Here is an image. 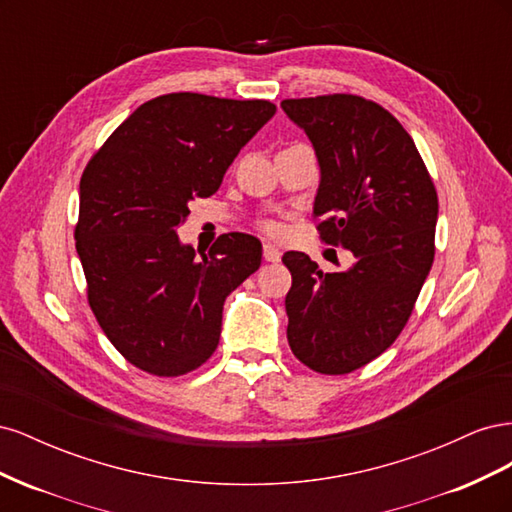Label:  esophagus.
<instances>
[{
    "instance_id": "esophagus-1",
    "label": "esophagus",
    "mask_w": 512,
    "mask_h": 512,
    "mask_svg": "<svg viewBox=\"0 0 512 512\" xmlns=\"http://www.w3.org/2000/svg\"><path fill=\"white\" fill-rule=\"evenodd\" d=\"M262 254H265L267 262H280V258H282V252L271 243H265V250H262Z\"/></svg>"
}]
</instances>
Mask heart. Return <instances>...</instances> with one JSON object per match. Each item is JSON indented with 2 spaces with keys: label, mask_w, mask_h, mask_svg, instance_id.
I'll use <instances>...</instances> for the list:
<instances>
[{
  "label": "heart",
  "mask_w": 512,
  "mask_h": 512,
  "mask_svg": "<svg viewBox=\"0 0 512 512\" xmlns=\"http://www.w3.org/2000/svg\"><path fill=\"white\" fill-rule=\"evenodd\" d=\"M265 228H267V230H271V232H275V230L280 228V226H277L275 222H267V224H265Z\"/></svg>",
  "instance_id": "obj_1"
}]
</instances>
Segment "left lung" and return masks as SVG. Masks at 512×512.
Returning a JSON list of instances; mask_svg holds the SVG:
<instances>
[{"mask_svg": "<svg viewBox=\"0 0 512 512\" xmlns=\"http://www.w3.org/2000/svg\"><path fill=\"white\" fill-rule=\"evenodd\" d=\"M282 108L316 151L320 239L354 254L337 273L284 254L288 344L318 374H350L406 327L436 254L438 194L412 136L380 104L333 94Z\"/></svg>", "mask_w": 512, "mask_h": 512, "instance_id": "1", "label": "left lung"}]
</instances>
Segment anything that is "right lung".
Segmentation results:
<instances>
[{
	"mask_svg": "<svg viewBox=\"0 0 512 512\" xmlns=\"http://www.w3.org/2000/svg\"><path fill=\"white\" fill-rule=\"evenodd\" d=\"M273 115L267 100L166 94L138 106L85 168L74 239L89 305L147 374L203 365L220 344L226 297L260 267L252 235H222L196 258L177 228Z\"/></svg>",
	"mask_w": 512,
	"mask_h": 512,
	"instance_id": "right-lung-1",
	"label": "right lung"
}]
</instances>
